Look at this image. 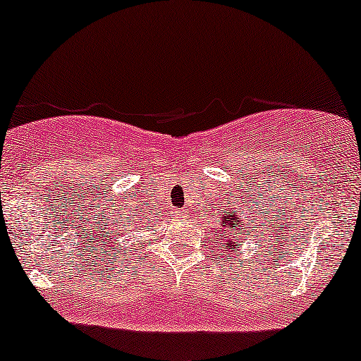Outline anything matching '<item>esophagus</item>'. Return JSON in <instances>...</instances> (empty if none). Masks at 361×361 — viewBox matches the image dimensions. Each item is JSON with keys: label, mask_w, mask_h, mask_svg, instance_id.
Returning <instances> with one entry per match:
<instances>
[{"label": "esophagus", "mask_w": 361, "mask_h": 361, "mask_svg": "<svg viewBox=\"0 0 361 361\" xmlns=\"http://www.w3.org/2000/svg\"><path fill=\"white\" fill-rule=\"evenodd\" d=\"M172 214H173V217H176V219H182V217H184V211H179V209H176Z\"/></svg>", "instance_id": "esophagus-1"}]
</instances>
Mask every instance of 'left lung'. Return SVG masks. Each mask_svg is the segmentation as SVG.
<instances>
[{
    "label": "left lung",
    "instance_id": "8db88e82",
    "mask_svg": "<svg viewBox=\"0 0 361 361\" xmlns=\"http://www.w3.org/2000/svg\"><path fill=\"white\" fill-rule=\"evenodd\" d=\"M222 222H224V226H222V229H226V233H229V234H233L234 233V229L238 231V228H235V224H238V219H235L234 216H228V217H222ZM241 229V228H239ZM221 231V229H219ZM221 234H222V231H221ZM217 238V235H216ZM234 249V247H233Z\"/></svg>",
    "mask_w": 361,
    "mask_h": 361
}]
</instances>
